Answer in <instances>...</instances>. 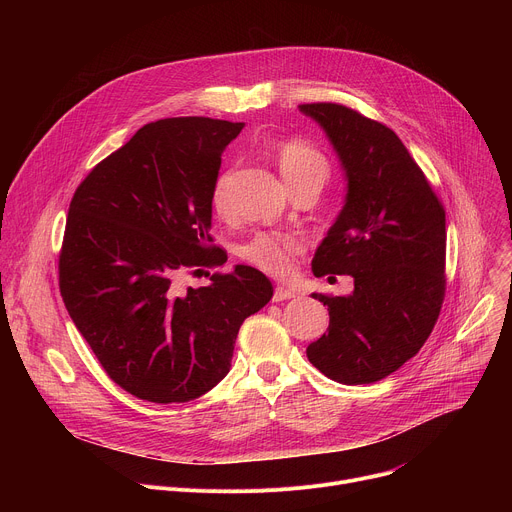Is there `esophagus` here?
<instances>
[{
  "label": "esophagus",
  "instance_id": "esophagus-1",
  "mask_svg": "<svg viewBox=\"0 0 512 512\" xmlns=\"http://www.w3.org/2000/svg\"><path fill=\"white\" fill-rule=\"evenodd\" d=\"M291 298H296V291H294V289L283 287V285H277V287H275L273 302H283V300H291Z\"/></svg>",
  "mask_w": 512,
  "mask_h": 512
}]
</instances>
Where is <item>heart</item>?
Here are the masks:
<instances>
[{
  "label": "heart",
  "mask_w": 512,
  "mask_h": 512,
  "mask_svg": "<svg viewBox=\"0 0 512 512\" xmlns=\"http://www.w3.org/2000/svg\"><path fill=\"white\" fill-rule=\"evenodd\" d=\"M275 162L279 168L281 178L285 184L296 190L304 184H320L330 178V164L326 156L314 148L312 143L302 139H287L281 141L275 150ZM210 204L218 214H227L231 208V174L221 172L214 178L212 190H210ZM304 251V243L285 233L275 231H261L255 237H251L245 245H241L239 255L273 275H285L291 265H294L296 255Z\"/></svg>",
  "instance_id": "1"
}]
</instances>
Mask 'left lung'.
I'll use <instances>...</instances> for the list:
<instances>
[{
  "mask_svg": "<svg viewBox=\"0 0 512 512\" xmlns=\"http://www.w3.org/2000/svg\"><path fill=\"white\" fill-rule=\"evenodd\" d=\"M300 111L326 131L348 180L312 271L354 279L350 296L312 294L330 326L306 354L336 383L369 385L415 356L440 316L446 210L393 129L338 103Z\"/></svg>",
  "mask_w": 512,
  "mask_h": 512,
  "instance_id": "obj_1",
  "label": "left lung"
}]
</instances>
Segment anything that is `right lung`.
Masks as SVG:
<instances>
[{"label": "right lung", "instance_id": "obj_1", "mask_svg": "<svg viewBox=\"0 0 512 512\" xmlns=\"http://www.w3.org/2000/svg\"><path fill=\"white\" fill-rule=\"evenodd\" d=\"M243 123L174 117L143 125L70 200L58 281L64 306L121 389L186 403L221 383L241 324L273 296L255 267L178 289L186 269L223 263L210 190Z\"/></svg>", "mask_w": 512, "mask_h": 512}]
</instances>
